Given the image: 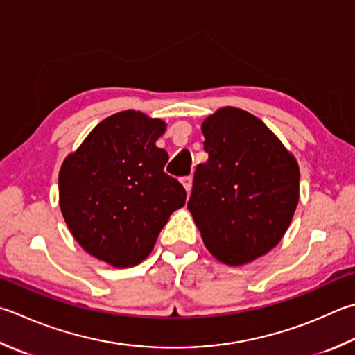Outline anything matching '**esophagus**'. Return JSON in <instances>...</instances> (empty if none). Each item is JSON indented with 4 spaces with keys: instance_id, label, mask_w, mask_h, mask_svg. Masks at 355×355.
I'll list each match as a JSON object with an SVG mask.
<instances>
[{
    "instance_id": "esophagus-1",
    "label": "esophagus",
    "mask_w": 355,
    "mask_h": 355,
    "mask_svg": "<svg viewBox=\"0 0 355 355\" xmlns=\"http://www.w3.org/2000/svg\"><path fill=\"white\" fill-rule=\"evenodd\" d=\"M180 182H182L184 189H185V190H187V193H189V195H190V191H191V185H193V178H191V176H185V178L180 179Z\"/></svg>"
}]
</instances>
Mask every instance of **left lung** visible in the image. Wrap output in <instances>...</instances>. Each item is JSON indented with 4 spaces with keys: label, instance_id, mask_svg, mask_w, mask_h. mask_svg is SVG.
Instances as JSON below:
<instances>
[{
    "label": "left lung",
    "instance_id": "1",
    "mask_svg": "<svg viewBox=\"0 0 355 355\" xmlns=\"http://www.w3.org/2000/svg\"><path fill=\"white\" fill-rule=\"evenodd\" d=\"M209 160L196 166L189 204L213 257L241 266L275 247L300 195L295 157L255 116L223 108L202 123Z\"/></svg>",
    "mask_w": 355,
    "mask_h": 355
}]
</instances>
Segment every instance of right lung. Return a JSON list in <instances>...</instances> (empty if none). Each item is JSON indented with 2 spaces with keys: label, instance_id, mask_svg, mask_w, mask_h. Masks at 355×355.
Masks as SVG:
<instances>
[{
  "label": "right lung",
  "instance_id": "add662e5",
  "mask_svg": "<svg viewBox=\"0 0 355 355\" xmlns=\"http://www.w3.org/2000/svg\"><path fill=\"white\" fill-rule=\"evenodd\" d=\"M165 123L123 111L100 122L58 175L60 209L89 255L132 267L150 255L187 191L164 171L168 153L156 146Z\"/></svg>",
  "mask_w": 355,
  "mask_h": 355
}]
</instances>
